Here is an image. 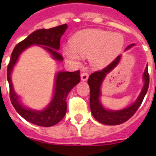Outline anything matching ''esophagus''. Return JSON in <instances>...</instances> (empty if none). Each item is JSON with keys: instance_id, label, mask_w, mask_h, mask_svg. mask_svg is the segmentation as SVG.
<instances>
[{"instance_id": "34e87169", "label": "esophagus", "mask_w": 156, "mask_h": 156, "mask_svg": "<svg viewBox=\"0 0 156 156\" xmlns=\"http://www.w3.org/2000/svg\"><path fill=\"white\" fill-rule=\"evenodd\" d=\"M80 76H81V80H82L83 81H86L88 79V77H89V74H88L87 72H83V73H81Z\"/></svg>"}]
</instances>
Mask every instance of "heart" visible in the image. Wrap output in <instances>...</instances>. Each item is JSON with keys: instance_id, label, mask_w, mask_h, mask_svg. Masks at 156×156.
<instances>
[{"instance_id": "obj_1", "label": "heart", "mask_w": 156, "mask_h": 156, "mask_svg": "<svg viewBox=\"0 0 156 156\" xmlns=\"http://www.w3.org/2000/svg\"><path fill=\"white\" fill-rule=\"evenodd\" d=\"M124 44L120 34L101 30H87L80 32L72 39V45L63 48L68 61L80 62L82 56H89V62L95 69L103 68L115 58Z\"/></svg>"}]
</instances>
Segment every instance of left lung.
I'll use <instances>...</instances> for the list:
<instances>
[{
	"label": "left lung",
	"instance_id": "obj_1",
	"mask_svg": "<svg viewBox=\"0 0 156 156\" xmlns=\"http://www.w3.org/2000/svg\"><path fill=\"white\" fill-rule=\"evenodd\" d=\"M133 45L134 44H130L126 48V50L131 48ZM120 58L121 55H119L115 58L112 62L110 63L108 66H106L105 68L99 71L94 72L89 76V79L87 80L88 84L90 87V107L92 115L96 120L105 125L121 124L127 121L130 117L133 116L142 103L143 99L148 91V86H149V74H148V66H147L143 74V80L144 81V87L137 100L135 101L131 105L124 109L118 110V111L105 109L100 101L101 86L106 74L108 73L118 65Z\"/></svg>",
	"mask_w": 156,
	"mask_h": 156
}]
</instances>
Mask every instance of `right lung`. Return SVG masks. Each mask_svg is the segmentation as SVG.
Segmentation results:
<instances>
[{
  "label": "right lung",
  "mask_w": 156,
  "mask_h": 156,
  "mask_svg": "<svg viewBox=\"0 0 156 156\" xmlns=\"http://www.w3.org/2000/svg\"><path fill=\"white\" fill-rule=\"evenodd\" d=\"M67 28V24H63L48 30L41 29L32 33L26 39L19 42L15 47L7 68V79L9 83V94L12 105L23 118L37 126L45 127L54 126L64 118L67 109L66 98L72 88H73L80 81V71L77 70L75 72L58 73L52 100L45 109L41 111L27 108L20 103L19 96L14 90L11 80V73L20 54L34 44L42 47L44 49L48 51L55 60L62 61L63 57L58 52V50H59L60 48L61 37Z\"/></svg>",
  "instance_id": "1"
}]
</instances>
